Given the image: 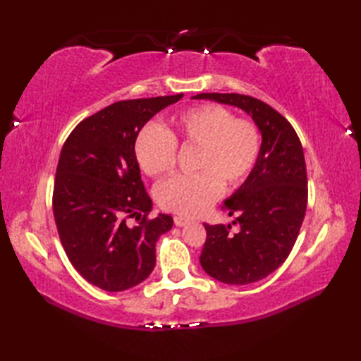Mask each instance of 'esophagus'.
<instances>
[{
	"label": "esophagus",
	"mask_w": 361,
	"mask_h": 361,
	"mask_svg": "<svg viewBox=\"0 0 361 361\" xmlns=\"http://www.w3.org/2000/svg\"><path fill=\"white\" fill-rule=\"evenodd\" d=\"M173 224H175L176 226H185V225L190 224V220H189V219H185V217H181V216H175V217H173Z\"/></svg>",
	"instance_id": "obj_1"
}]
</instances>
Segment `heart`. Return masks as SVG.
<instances>
[{
    "mask_svg": "<svg viewBox=\"0 0 361 361\" xmlns=\"http://www.w3.org/2000/svg\"><path fill=\"white\" fill-rule=\"evenodd\" d=\"M178 145L194 149L190 175H175L161 183L157 202L180 216L195 217L219 200L224 188L234 189L248 178L260 155L259 127L247 118H235L225 105L203 104L172 118L171 128L144 126L135 141V157L150 176L175 167Z\"/></svg>",
    "mask_w": 361,
    "mask_h": 361,
    "instance_id": "heart-1",
    "label": "heart"
}]
</instances>
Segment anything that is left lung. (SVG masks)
I'll list each match as a JSON object with an SVG mask.
<instances>
[{"label": "left lung", "mask_w": 361, "mask_h": 361, "mask_svg": "<svg viewBox=\"0 0 361 361\" xmlns=\"http://www.w3.org/2000/svg\"><path fill=\"white\" fill-rule=\"evenodd\" d=\"M245 110L262 133L257 163L247 181L225 202L231 225H206L200 264L220 282L247 286L279 268L298 239L307 209V169L301 141L290 122L256 97L237 93H202Z\"/></svg>", "instance_id": "8db88e82"}]
</instances>
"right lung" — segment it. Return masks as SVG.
Returning a JSON list of instances; mask_svg holds the SVG:
<instances>
[{
	"label": "right lung",
	"mask_w": 361,
	"mask_h": 361,
	"mask_svg": "<svg viewBox=\"0 0 361 361\" xmlns=\"http://www.w3.org/2000/svg\"><path fill=\"white\" fill-rule=\"evenodd\" d=\"M183 94L119 101L79 122L60 152L52 211L73 267L105 291L128 290L149 278L155 245L171 216L149 219L135 141L150 118ZM136 216L138 225L126 220Z\"/></svg>",
	"instance_id": "1"
}]
</instances>
